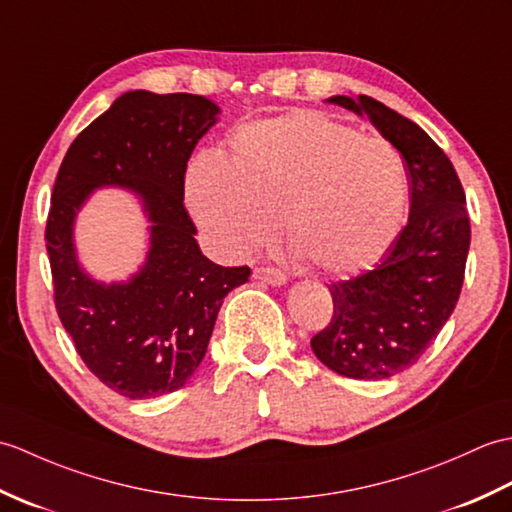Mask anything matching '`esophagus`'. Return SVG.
I'll use <instances>...</instances> for the list:
<instances>
[{"label":"esophagus","instance_id":"esophagus-1","mask_svg":"<svg viewBox=\"0 0 512 512\" xmlns=\"http://www.w3.org/2000/svg\"><path fill=\"white\" fill-rule=\"evenodd\" d=\"M254 278L260 282H267V285H271V287L287 285V276L282 274L280 269H274V267H256Z\"/></svg>","mask_w":512,"mask_h":512}]
</instances>
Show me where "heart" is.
Segmentation results:
<instances>
[{"mask_svg": "<svg viewBox=\"0 0 512 512\" xmlns=\"http://www.w3.org/2000/svg\"><path fill=\"white\" fill-rule=\"evenodd\" d=\"M192 217L210 243L243 258L278 236L331 276L379 263L407 212L403 155L317 111L245 124L230 153L199 155L186 175Z\"/></svg>", "mask_w": 512, "mask_h": 512, "instance_id": "b5f03b06", "label": "heart"}]
</instances>
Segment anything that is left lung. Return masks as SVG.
I'll return each mask as SVG.
<instances>
[{
  "label": "left lung",
  "mask_w": 512,
  "mask_h": 512,
  "mask_svg": "<svg viewBox=\"0 0 512 512\" xmlns=\"http://www.w3.org/2000/svg\"><path fill=\"white\" fill-rule=\"evenodd\" d=\"M368 118L403 155L410 219L372 271L333 282V320L311 339L315 357L350 379L381 381L423 357L456 309L471 245L467 197L445 151L370 96L328 98Z\"/></svg>",
  "instance_id": "left-lung-1"
}]
</instances>
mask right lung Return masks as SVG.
Masks as SVG:
<instances>
[{
  "mask_svg": "<svg viewBox=\"0 0 512 512\" xmlns=\"http://www.w3.org/2000/svg\"><path fill=\"white\" fill-rule=\"evenodd\" d=\"M221 109L195 94H122L67 149L45 225L54 304L76 352L127 399L179 390L206 357L223 298L249 267H221L201 254L184 208V175ZM141 199L150 219L145 265L124 283H98L77 263L73 223L98 187Z\"/></svg>",
  "mask_w": 512,
  "mask_h": 512,
  "instance_id": "add662e5",
  "label": "right lung"
}]
</instances>
